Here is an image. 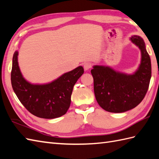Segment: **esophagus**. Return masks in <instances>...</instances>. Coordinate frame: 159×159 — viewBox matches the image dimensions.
<instances>
[{
    "mask_svg": "<svg viewBox=\"0 0 159 159\" xmlns=\"http://www.w3.org/2000/svg\"><path fill=\"white\" fill-rule=\"evenodd\" d=\"M83 67H84V70H85V71L89 70L91 68V67H92V63H88V62L84 63Z\"/></svg>",
    "mask_w": 159,
    "mask_h": 159,
    "instance_id": "1",
    "label": "esophagus"
}]
</instances>
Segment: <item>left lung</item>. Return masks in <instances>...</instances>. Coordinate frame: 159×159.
<instances>
[{"instance_id": "8db88e82", "label": "left lung", "mask_w": 159, "mask_h": 159, "mask_svg": "<svg viewBox=\"0 0 159 159\" xmlns=\"http://www.w3.org/2000/svg\"><path fill=\"white\" fill-rule=\"evenodd\" d=\"M130 41L141 50V63L133 74L117 72L110 67L94 66V93L98 103L107 111L123 113L136 107L144 98L149 87L152 67L143 39L133 35Z\"/></svg>"}]
</instances>
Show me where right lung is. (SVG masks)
I'll return each mask as SVG.
<instances>
[{"mask_svg": "<svg viewBox=\"0 0 159 159\" xmlns=\"http://www.w3.org/2000/svg\"><path fill=\"white\" fill-rule=\"evenodd\" d=\"M18 52L13 54L11 81L13 89L24 107L34 116L54 119L66 114L71 103L74 85L84 73L82 66L63 74L58 79L46 84L28 82L20 72Z\"/></svg>", "mask_w": 159, "mask_h": 159, "instance_id": "1", "label": "right lung"}]
</instances>
